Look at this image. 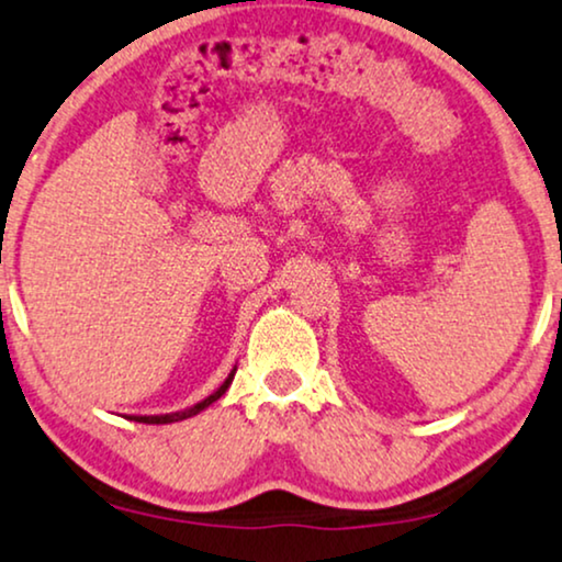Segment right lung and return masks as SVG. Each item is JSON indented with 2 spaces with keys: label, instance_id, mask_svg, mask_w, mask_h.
Here are the masks:
<instances>
[{
  "label": "right lung",
  "instance_id": "obj_1",
  "mask_svg": "<svg viewBox=\"0 0 562 562\" xmlns=\"http://www.w3.org/2000/svg\"><path fill=\"white\" fill-rule=\"evenodd\" d=\"M235 371H238V369H233V371H229V374H227V380L222 382L220 387H216V390L212 392V395L204 397V401H201V403L191 405V408L172 411V414H159V416H127V418H131V422H138V424H172V422H182V418H191V416H195V414H201V411L209 408V405H212L214 401H220V397L225 395L229 384H233V376H235Z\"/></svg>",
  "mask_w": 562,
  "mask_h": 562
}]
</instances>
